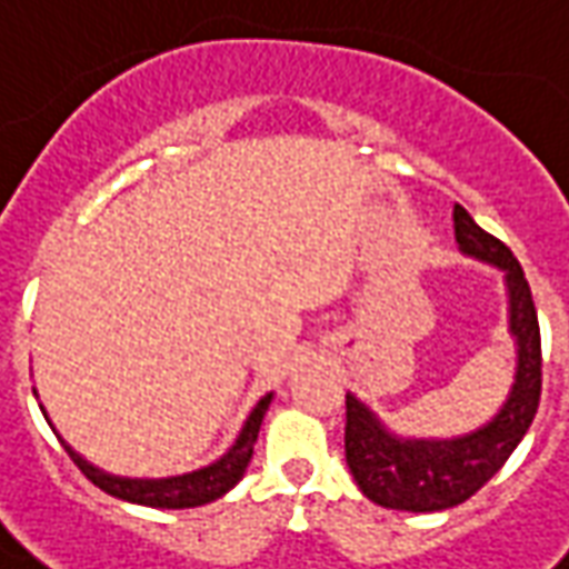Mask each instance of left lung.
Listing matches in <instances>:
<instances>
[{"mask_svg":"<svg viewBox=\"0 0 569 569\" xmlns=\"http://www.w3.org/2000/svg\"><path fill=\"white\" fill-rule=\"evenodd\" d=\"M456 243L506 271L511 332L518 339V376L506 407L490 425L456 440H400L353 395L345 397V459L357 487L381 508L397 511H443L462 506L508 462L520 437L533 425L542 397V339L533 292L523 268L502 240L475 224L456 202Z\"/></svg>","mask_w":569,"mask_h":569,"instance_id":"1","label":"left lung"}]
</instances>
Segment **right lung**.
Listing matches in <instances>:
<instances>
[{"label": "right lung", "instance_id": "1", "mask_svg": "<svg viewBox=\"0 0 569 569\" xmlns=\"http://www.w3.org/2000/svg\"><path fill=\"white\" fill-rule=\"evenodd\" d=\"M268 403H271V395L261 397L258 407L249 412L246 419L243 431L237 437V443L230 447L216 465L209 468H200L193 475H181V478H162V480H132V478H113V475H104L101 468L89 465L79 452H73L67 443L63 450L70 452V459L77 462V468L86 475V478L101 487L110 496L117 499H126V502H134V506H147V508H193V506H206L212 502L218 496L243 478L246 465L252 459V447L258 440V428H261V419L268 412Z\"/></svg>", "mask_w": 569, "mask_h": 569}]
</instances>
